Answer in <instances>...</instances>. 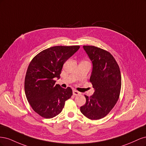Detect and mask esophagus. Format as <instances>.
I'll return each instance as SVG.
<instances>
[{"label": "esophagus", "instance_id": "34e87169", "mask_svg": "<svg viewBox=\"0 0 146 146\" xmlns=\"http://www.w3.org/2000/svg\"><path fill=\"white\" fill-rule=\"evenodd\" d=\"M80 94V93L78 91H77L76 90H73V95L74 96H78V95H79Z\"/></svg>", "mask_w": 146, "mask_h": 146}]
</instances>
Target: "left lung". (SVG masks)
Returning <instances> with one entry per match:
<instances>
[{"label":"left lung","mask_w":146,"mask_h":146,"mask_svg":"<svg viewBox=\"0 0 146 146\" xmlns=\"http://www.w3.org/2000/svg\"><path fill=\"white\" fill-rule=\"evenodd\" d=\"M83 48L93 64L90 80L95 91L90 97L85 96L86 104L80 107V111L88 119L98 120L111 111L119 98L121 71L109 52L93 46H83Z\"/></svg>","instance_id":"left-lung-1"}]
</instances>
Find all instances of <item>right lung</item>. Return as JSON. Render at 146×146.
I'll list each match as a JSON object with an SVG mask.
<instances>
[{"mask_svg": "<svg viewBox=\"0 0 146 146\" xmlns=\"http://www.w3.org/2000/svg\"><path fill=\"white\" fill-rule=\"evenodd\" d=\"M79 46H54L39 52L30 61L26 72L24 90L26 98L39 116L50 119L59 114L72 90L55 85L64 63L76 53Z\"/></svg>", "mask_w": 146, "mask_h": 146, "instance_id": "1", "label": "right lung"}]
</instances>
